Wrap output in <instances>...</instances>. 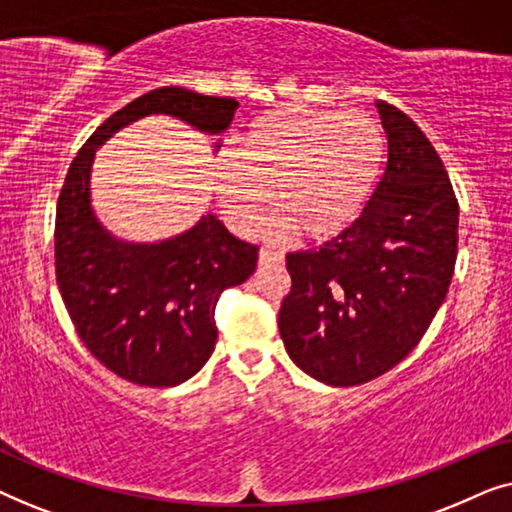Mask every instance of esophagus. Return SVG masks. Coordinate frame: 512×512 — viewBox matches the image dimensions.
<instances>
[{"instance_id":"1","label":"esophagus","mask_w":512,"mask_h":512,"mask_svg":"<svg viewBox=\"0 0 512 512\" xmlns=\"http://www.w3.org/2000/svg\"><path fill=\"white\" fill-rule=\"evenodd\" d=\"M282 254L279 251H272V249H261L258 251V263L261 265H268V263H282Z\"/></svg>"}]
</instances>
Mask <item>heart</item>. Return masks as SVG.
Here are the masks:
<instances>
[{
  "mask_svg": "<svg viewBox=\"0 0 512 512\" xmlns=\"http://www.w3.org/2000/svg\"><path fill=\"white\" fill-rule=\"evenodd\" d=\"M387 137L366 111L279 107L258 116L216 163V195L233 230L249 235L270 205V237L293 228L326 240L345 230L380 179Z\"/></svg>",
  "mask_w": 512,
  "mask_h": 512,
  "instance_id": "obj_1",
  "label": "heart"
}]
</instances>
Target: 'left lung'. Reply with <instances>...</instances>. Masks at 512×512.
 Masks as SVG:
<instances>
[{
    "instance_id": "8db88e82",
    "label": "left lung",
    "mask_w": 512,
    "mask_h": 512,
    "mask_svg": "<svg viewBox=\"0 0 512 512\" xmlns=\"http://www.w3.org/2000/svg\"><path fill=\"white\" fill-rule=\"evenodd\" d=\"M389 156L366 209L338 237L286 256L291 291L279 333L293 363L331 387H356L401 363L450 289L459 202L417 123L377 102Z\"/></svg>"
}]
</instances>
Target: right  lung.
Listing matches in <instances>:
<instances>
[{
    "mask_svg": "<svg viewBox=\"0 0 512 512\" xmlns=\"http://www.w3.org/2000/svg\"><path fill=\"white\" fill-rule=\"evenodd\" d=\"M233 97H209L167 86L111 114L69 165L55 209V279L69 319L88 352L139 387H174L193 377L214 352L216 303L247 282L258 247L237 240L214 214L160 244L118 242L90 209L95 149L116 130L149 114H170L205 132L233 121Z\"/></svg>",
    "mask_w": 512,
    "mask_h": 512,
    "instance_id": "add662e5",
    "label": "right lung"
}]
</instances>
